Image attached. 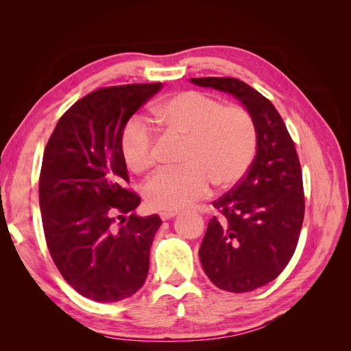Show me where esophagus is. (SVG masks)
<instances>
[{"instance_id": "34e87169", "label": "esophagus", "mask_w": 351, "mask_h": 351, "mask_svg": "<svg viewBox=\"0 0 351 351\" xmlns=\"http://www.w3.org/2000/svg\"><path fill=\"white\" fill-rule=\"evenodd\" d=\"M176 215H177V212H161V214H159V217H161L162 221L171 219V218H174Z\"/></svg>"}]
</instances>
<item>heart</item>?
<instances>
[{
    "mask_svg": "<svg viewBox=\"0 0 351 351\" xmlns=\"http://www.w3.org/2000/svg\"><path fill=\"white\" fill-rule=\"evenodd\" d=\"M159 129L184 137L178 161L162 168L143 186L146 204L155 210H180L208 195L210 184L234 186L250 168L258 149V125L241 105H222L215 97L184 90L152 108ZM120 149L134 173L156 161V136L142 117H133L120 134Z\"/></svg>",
    "mask_w": 351,
    "mask_h": 351,
    "instance_id": "obj_1",
    "label": "heart"
}]
</instances>
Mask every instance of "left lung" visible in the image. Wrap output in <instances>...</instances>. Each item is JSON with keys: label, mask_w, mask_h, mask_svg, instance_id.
I'll use <instances>...</instances> for the list:
<instances>
[{"label": "left lung", "mask_w": 351, "mask_h": 351, "mask_svg": "<svg viewBox=\"0 0 351 351\" xmlns=\"http://www.w3.org/2000/svg\"><path fill=\"white\" fill-rule=\"evenodd\" d=\"M231 93L258 125V149L246 176L212 202L199 258L218 289L246 293L274 281L290 262L304 218L302 168L294 142L272 102L234 77L190 79Z\"/></svg>", "instance_id": "obj_1"}]
</instances>
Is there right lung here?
Listing matches in <instances>:
<instances>
[{
	"label": "right lung",
	"mask_w": 351,
	"mask_h": 351,
	"mask_svg": "<svg viewBox=\"0 0 351 351\" xmlns=\"http://www.w3.org/2000/svg\"><path fill=\"white\" fill-rule=\"evenodd\" d=\"M162 83L95 90L62 114L47 143L39 206L56 267L74 290L95 302H119L145 284L161 218L137 217L120 134ZM124 215L131 217L126 221ZM117 219L126 224L114 227Z\"/></svg>",
	"instance_id": "add662e5"
}]
</instances>
